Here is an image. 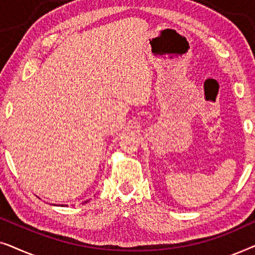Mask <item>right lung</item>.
<instances>
[{
	"mask_svg": "<svg viewBox=\"0 0 255 255\" xmlns=\"http://www.w3.org/2000/svg\"><path fill=\"white\" fill-rule=\"evenodd\" d=\"M87 202H88V201H86V202H85V203H87ZM54 205H55V204H54ZM61 207H64V205H61Z\"/></svg>",
	"mask_w": 255,
	"mask_h": 255,
	"instance_id": "obj_1",
	"label": "right lung"
}]
</instances>
